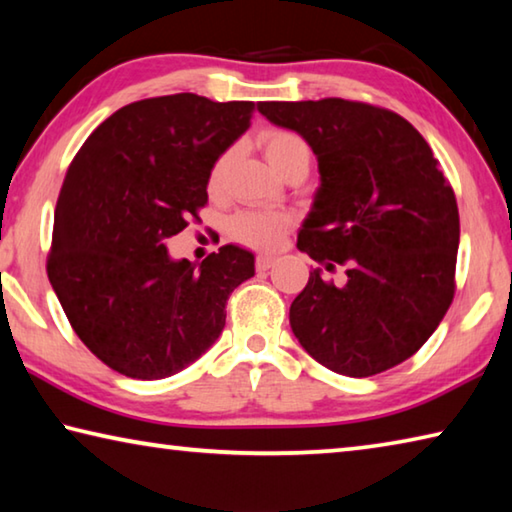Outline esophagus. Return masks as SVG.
<instances>
[{
    "label": "esophagus",
    "mask_w": 512,
    "mask_h": 512,
    "mask_svg": "<svg viewBox=\"0 0 512 512\" xmlns=\"http://www.w3.org/2000/svg\"><path fill=\"white\" fill-rule=\"evenodd\" d=\"M273 264H275V255H257V259H255L257 271H268Z\"/></svg>",
    "instance_id": "obj_1"
}]
</instances>
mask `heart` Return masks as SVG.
I'll list each match as a JSON object with an SVG mask.
<instances>
[{
  "label": "heart",
  "mask_w": 512,
  "mask_h": 512,
  "mask_svg": "<svg viewBox=\"0 0 512 512\" xmlns=\"http://www.w3.org/2000/svg\"><path fill=\"white\" fill-rule=\"evenodd\" d=\"M259 146H262L271 167L280 173L282 178H287L293 171L307 173L311 167V158H314L305 137L296 131H289V128H266V131L259 135ZM235 155L237 149H225L219 158L212 162L210 173H207V189H210V194H219L223 189L225 176H228V169L232 160H235ZM289 225L291 219L287 214L246 210L232 216L228 223V232L241 246L268 250L280 244L282 237L287 235Z\"/></svg>",
  "instance_id": "heart-1"
}]
</instances>
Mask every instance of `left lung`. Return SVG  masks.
Masks as SVG:
<instances>
[{
  "label": "left lung",
  "mask_w": 512,
  "mask_h": 512,
  "mask_svg": "<svg viewBox=\"0 0 512 512\" xmlns=\"http://www.w3.org/2000/svg\"><path fill=\"white\" fill-rule=\"evenodd\" d=\"M259 112L309 142L320 189L298 248L316 271L291 302L296 339L325 368L372 377L413 357L456 291L461 223L431 146L393 110L348 99L262 101Z\"/></svg>",
  "instance_id": "left-lung-1"
}]
</instances>
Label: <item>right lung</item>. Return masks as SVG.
Masks as SVG:
<instances>
[{
    "instance_id": "obj_1",
    "label": "right lung",
    "mask_w": 512,
    "mask_h": 512,
    "mask_svg": "<svg viewBox=\"0 0 512 512\" xmlns=\"http://www.w3.org/2000/svg\"><path fill=\"white\" fill-rule=\"evenodd\" d=\"M253 110L192 92L128 103L69 164L47 275L76 336L119 375L164 379L194 363L219 339L230 293L255 275L239 246L198 266L164 246L198 221L212 162Z\"/></svg>"
}]
</instances>
